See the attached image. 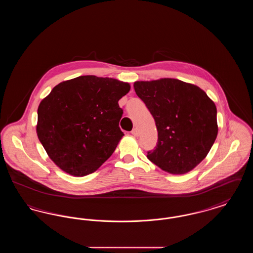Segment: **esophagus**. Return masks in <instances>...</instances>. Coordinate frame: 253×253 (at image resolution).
<instances>
[{"mask_svg":"<svg viewBox=\"0 0 253 253\" xmlns=\"http://www.w3.org/2000/svg\"><path fill=\"white\" fill-rule=\"evenodd\" d=\"M131 132H132V134L133 136H137V135H138V130H137V129H133Z\"/></svg>","mask_w":253,"mask_h":253,"instance_id":"34e87169","label":"esophagus"}]
</instances>
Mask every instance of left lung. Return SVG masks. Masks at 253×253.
<instances>
[{
  "mask_svg": "<svg viewBox=\"0 0 253 253\" xmlns=\"http://www.w3.org/2000/svg\"><path fill=\"white\" fill-rule=\"evenodd\" d=\"M133 88L157 125V147L148 159L171 174L191 171L216 139L214 102L198 86L176 79L135 82Z\"/></svg>",
  "mask_w": 253,
  "mask_h": 253,
  "instance_id": "left-lung-1",
  "label": "left lung"
}]
</instances>
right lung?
Here are the masks:
<instances>
[{"label": "right lung", "mask_w": 253, "mask_h": 253, "mask_svg": "<svg viewBox=\"0 0 253 253\" xmlns=\"http://www.w3.org/2000/svg\"><path fill=\"white\" fill-rule=\"evenodd\" d=\"M130 89L128 83L96 76L56 85L38 108L37 135L50 159L74 176L96 171L124 135L119 100Z\"/></svg>", "instance_id": "add662e5"}]
</instances>
